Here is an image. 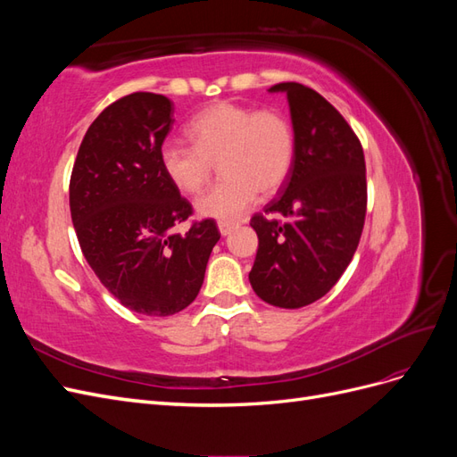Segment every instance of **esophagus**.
I'll use <instances>...</instances> for the list:
<instances>
[{
	"mask_svg": "<svg viewBox=\"0 0 457 457\" xmlns=\"http://www.w3.org/2000/svg\"><path fill=\"white\" fill-rule=\"evenodd\" d=\"M237 227H238V223H228V220H220V223H219V232L223 234V237H227V234H230Z\"/></svg>",
	"mask_w": 457,
	"mask_h": 457,
	"instance_id": "esophagus-1",
	"label": "esophagus"
}]
</instances>
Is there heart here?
<instances>
[{
  "label": "heart",
  "mask_w": 457,
  "mask_h": 457,
  "mask_svg": "<svg viewBox=\"0 0 457 457\" xmlns=\"http://www.w3.org/2000/svg\"><path fill=\"white\" fill-rule=\"evenodd\" d=\"M187 133L192 146L165 143L160 163L185 195H198L219 163L223 179L196 202L202 217L238 219L259 192L274 195L292 171L295 131L280 110L219 101L192 118Z\"/></svg>",
  "instance_id": "1"
}]
</instances>
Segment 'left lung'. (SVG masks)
Instances as JSON below:
<instances>
[{
	"label": "left lung",
	"instance_id": "1",
	"mask_svg": "<svg viewBox=\"0 0 457 457\" xmlns=\"http://www.w3.org/2000/svg\"><path fill=\"white\" fill-rule=\"evenodd\" d=\"M269 91L287 95L295 158L280 195L250 220L259 238L250 282L269 305L299 309L337 284L361 242L366 162L356 133L320 93L295 81Z\"/></svg>",
	"mask_w": 457,
	"mask_h": 457
}]
</instances>
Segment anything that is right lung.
I'll use <instances>...</instances> for the list:
<instances>
[{"label":"right lung","instance_id":"obj_1","mask_svg":"<svg viewBox=\"0 0 457 457\" xmlns=\"http://www.w3.org/2000/svg\"><path fill=\"white\" fill-rule=\"evenodd\" d=\"M173 121L168 96H121L89 126L71 177V213L84 257L123 307L146 316L175 314L196 299L220 238L213 219L171 232L192 215L160 163Z\"/></svg>","mask_w":457,"mask_h":457}]
</instances>
